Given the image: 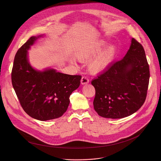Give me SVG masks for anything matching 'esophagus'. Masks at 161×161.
Returning a JSON list of instances; mask_svg holds the SVG:
<instances>
[{"label": "esophagus", "instance_id": "1", "mask_svg": "<svg viewBox=\"0 0 161 161\" xmlns=\"http://www.w3.org/2000/svg\"><path fill=\"white\" fill-rule=\"evenodd\" d=\"M80 82H81V84H82V85H84V84H88V83L89 82V79H88L87 77L83 76V77H82V79H81Z\"/></svg>", "mask_w": 161, "mask_h": 161}]
</instances>
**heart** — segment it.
Segmentation results:
<instances>
[{"instance_id":"heart-1","label":"heart","mask_w":161,"mask_h":161,"mask_svg":"<svg viewBox=\"0 0 161 161\" xmlns=\"http://www.w3.org/2000/svg\"><path fill=\"white\" fill-rule=\"evenodd\" d=\"M106 43L100 40L91 46L79 49L74 54V57L80 61H87L100 52L105 46ZM116 48L111 45L95 56L89 63L88 68L92 73H99L107 69L115 58Z\"/></svg>"}]
</instances>
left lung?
Listing matches in <instances>:
<instances>
[{
	"instance_id": "left-lung-1",
	"label": "left lung",
	"mask_w": 161,
	"mask_h": 161,
	"mask_svg": "<svg viewBox=\"0 0 161 161\" xmlns=\"http://www.w3.org/2000/svg\"><path fill=\"white\" fill-rule=\"evenodd\" d=\"M149 77L144 49L133 38L125 57L92 80L95 110L100 116L112 119L133 114L145 102Z\"/></svg>"
}]
</instances>
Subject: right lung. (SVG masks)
Segmentation results:
<instances>
[{"label": "right lung", "mask_w": 161, "mask_h": 161, "mask_svg": "<svg viewBox=\"0 0 161 161\" xmlns=\"http://www.w3.org/2000/svg\"><path fill=\"white\" fill-rule=\"evenodd\" d=\"M40 36H31L17 51L12 70V83L23 110L31 117L46 121L61 117L67 110L72 92L80 86L82 76L39 71L28 61V50Z\"/></svg>", "instance_id": "right-lung-1"}]
</instances>
